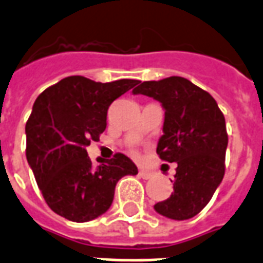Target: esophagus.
<instances>
[{
  "mask_svg": "<svg viewBox=\"0 0 263 263\" xmlns=\"http://www.w3.org/2000/svg\"><path fill=\"white\" fill-rule=\"evenodd\" d=\"M153 172H149V171H145V170H140L139 171V176L142 179H150V178H153Z\"/></svg>",
  "mask_w": 263,
  "mask_h": 263,
  "instance_id": "obj_1",
  "label": "esophagus"
}]
</instances>
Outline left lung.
<instances>
[{"label": "left lung", "mask_w": 263, "mask_h": 263, "mask_svg": "<svg viewBox=\"0 0 263 263\" xmlns=\"http://www.w3.org/2000/svg\"><path fill=\"white\" fill-rule=\"evenodd\" d=\"M132 93L161 103L165 117L157 154L178 164L174 193L154 210L170 219H190L210 203L225 175V117L207 91L183 77L139 81Z\"/></svg>", "instance_id": "obj_1"}]
</instances>
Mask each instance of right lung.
Instances as JSON below:
<instances>
[{"mask_svg": "<svg viewBox=\"0 0 263 263\" xmlns=\"http://www.w3.org/2000/svg\"><path fill=\"white\" fill-rule=\"evenodd\" d=\"M136 84L70 76L34 102L26 124V157L44 200L58 215L73 222L95 219L113 203L118 180L138 174L124 154L98 158L93 165L85 149L106 129L109 106Z\"/></svg>", "mask_w": 263, "mask_h": 263, "instance_id": "right-lung-1", "label": "right lung"}]
</instances>
